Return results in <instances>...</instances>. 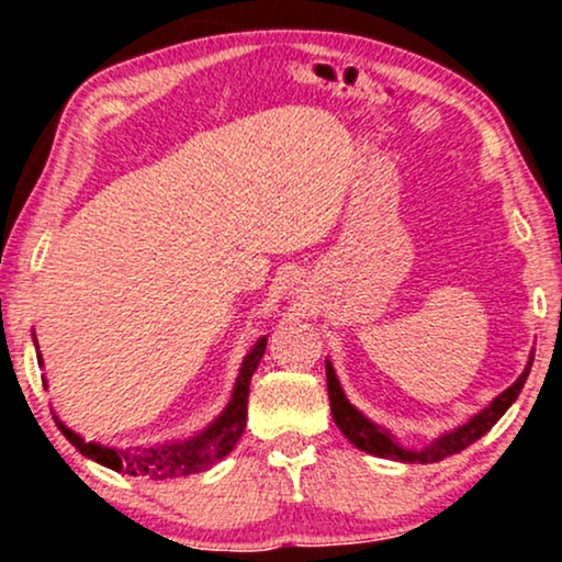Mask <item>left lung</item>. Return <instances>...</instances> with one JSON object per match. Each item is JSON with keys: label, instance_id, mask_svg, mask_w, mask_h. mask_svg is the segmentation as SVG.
<instances>
[{"label": "left lung", "instance_id": "obj_1", "mask_svg": "<svg viewBox=\"0 0 562 562\" xmlns=\"http://www.w3.org/2000/svg\"><path fill=\"white\" fill-rule=\"evenodd\" d=\"M531 362H528L524 375L515 380L507 391H502L499 396H496L494 402L486 406V409L479 412V415L473 417V420L460 425V428H454L451 434L441 436L438 441H434L430 447H425L420 451L402 449L396 441H393L391 434H385V430L378 428L375 423L367 420L362 412L353 409V406L348 404V398L344 396V391H340V383H338V378H335L333 364L327 362V393H330L333 420L340 428V434H344L348 441L353 443V447L367 451V454L385 457V460H398V462H438V460H443V457H451V454H457V451L470 447V443L479 441L481 436H486L488 430H492V425L499 420V417L509 409V404L518 398V393H520V389H524L528 372H531Z\"/></svg>", "mask_w": 562, "mask_h": 562}]
</instances>
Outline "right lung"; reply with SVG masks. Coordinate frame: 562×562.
<instances>
[{
	"mask_svg": "<svg viewBox=\"0 0 562 562\" xmlns=\"http://www.w3.org/2000/svg\"><path fill=\"white\" fill-rule=\"evenodd\" d=\"M263 348H267V338H261L259 344L250 348V353L245 357L240 367V375H237L235 393H232V402L222 415L216 417L203 434L187 438V441H173V443H156V447H137V449H111L100 447V443L83 441L79 434L68 430L66 425L57 423V428L63 430V436L74 443L89 460L100 462V465L115 470V473L134 475V479H153V481H166V479H182V475L203 473L214 462L224 460L235 443L240 441L245 430V417H248V393H250V378H254L256 367H259Z\"/></svg>",
	"mask_w": 562,
	"mask_h": 562,
	"instance_id": "1",
	"label": "right lung"
}]
</instances>
